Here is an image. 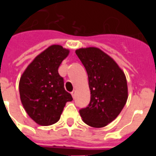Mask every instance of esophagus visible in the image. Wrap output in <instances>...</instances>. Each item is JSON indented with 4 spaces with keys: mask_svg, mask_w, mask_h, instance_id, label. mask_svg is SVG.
Returning <instances> with one entry per match:
<instances>
[{
    "mask_svg": "<svg viewBox=\"0 0 156 156\" xmlns=\"http://www.w3.org/2000/svg\"><path fill=\"white\" fill-rule=\"evenodd\" d=\"M71 94H72V96H73V98H75V97H76V91H75V90L72 91Z\"/></svg>",
    "mask_w": 156,
    "mask_h": 156,
    "instance_id": "34e87169",
    "label": "esophagus"
}]
</instances>
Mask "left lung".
Returning a JSON list of instances; mask_svg holds the SVG:
<instances>
[{"label": "left lung", "instance_id": "left-lung-1", "mask_svg": "<svg viewBox=\"0 0 156 156\" xmlns=\"http://www.w3.org/2000/svg\"><path fill=\"white\" fill-rule=\"evenodd\" d=\"M76 54L86 69L90 101L80 114L92 127L107 126L120 113L128 98L126 76L117 63L98 48H80Z\"/></svg>", "mask_w": 156, "mask_h": 156}]
</instances>
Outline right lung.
Listing matches in <instances>:
<instances>
[{
  "instance_id": "1",
  "label": "right lung",
  "mask_w": 156,
  "mask_h": 156,
  "mask_svg": "<svg viewBox=\"0 0 156 156\" xmlns=\"http://www.w3.org/2000/svg\"><path fill=\"white\" fill-rule=\"evenodd\" d=\"M69 53L61 45L48 47L34 59L20 78L22 104L37 124L50 126L57 122L66 102L73 101L58 71Z\"/></svg>"
}]
</instances>
